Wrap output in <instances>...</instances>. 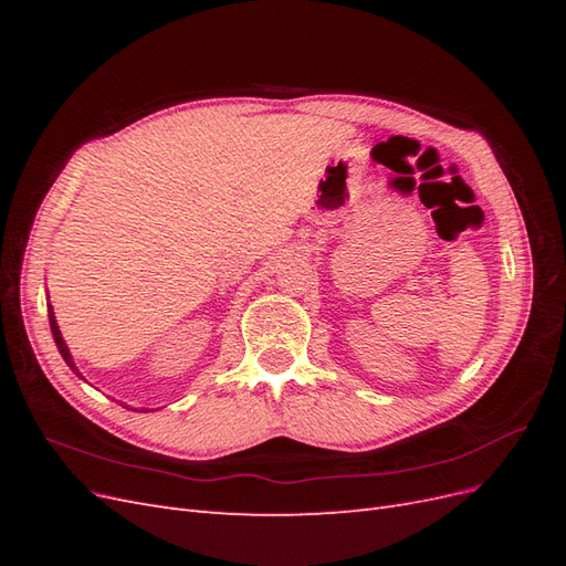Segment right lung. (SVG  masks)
<instances>
[{"label": "right lung", "mask_w": 566, "mask_h": 566, "mask_svg": "<svg viewBox=\"0 0 566 566\" xmlns=\"http://www.w3.org/2000/svg\"><path fill=\"white\" fill-rule=\"evenodd\" d=\"M46 306H49V325H51V335H54V342H56V347H59V352H61V356H63V361L80 375V370H77V366H75V361H73L71 352H67L65 339H63V335H61V331H59V323H56L54 310H51V304H46ZM80 378H82V375H80Z\"/></svg>", "instance_id": "right-lung-1"}]
</instances>
